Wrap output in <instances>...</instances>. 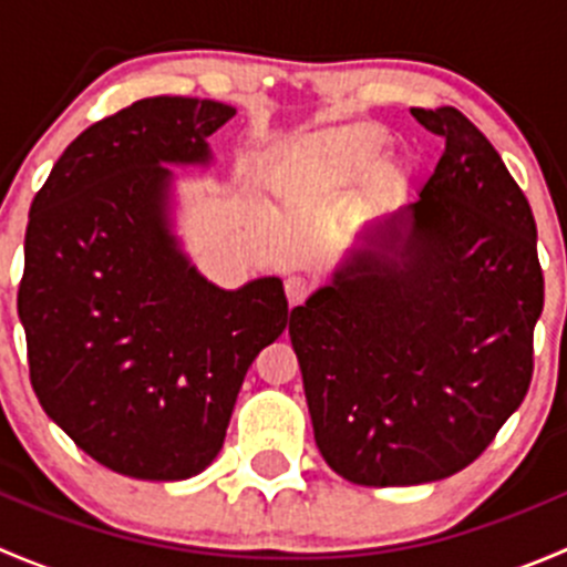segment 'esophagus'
Here are the masks:
<instances>
[{
    "label": "esophagus",
    "instance_id": "obj_1",
    "mask_svg": "<svg viewBox=\"0 0 567 567\" xmlns=\"http://www.w3.org/2000/svg\"><path fill=\"white\" fill-rule=\"evenodd\" d=\"M285 293H288L290 307H299L310 296V282L305 277H288L285 279Z\"/></svg>",
    "mask_w": 567,
    "mask_h": 567
}]
</instances>
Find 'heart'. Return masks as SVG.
<instances>
[{"instance_id": "b5f03b06", "label": "heart", "mask_w": 567, "mask_h": 567, "mask_svg": "<svg viewBox=\"0 0 567 567\" xmlns=\"http://www.w3.org/2000/svg\"><path fill=\"white\" fill-rule=\"evenodd\" d=\"M384 134L375 128H357L351 134L337 136L331 145L323 147V162L337 173H353V169L370 167L384 153Z\"/></svg>"}]
</instances>
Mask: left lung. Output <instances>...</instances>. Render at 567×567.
Listing matches in <instances>:
<instances>
[{"mask_svg":"<svg viewBox=\"0 0 567 567\" xmlns=\"http://www.w3.org/2000/svg\"><path fill=\"white\" fill-rule=\"evenodd\" d=\"M444 153L400 227L290 312L323 461L420 485L477 461L527 398L543 268L532 208L458 109H411Z\"/></svg>","mask_w":567,"mask_h":567,"instance_id":"left-lung-1","label":"left lung"}]
</instances>
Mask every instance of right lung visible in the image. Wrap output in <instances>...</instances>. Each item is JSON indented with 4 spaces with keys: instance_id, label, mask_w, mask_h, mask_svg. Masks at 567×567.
Wrapping results in <instances>:
<instances>
[{
    "instance_id": "obj_1",
    "label": "right lung",
    "mask_w": 567,
    "mask_h": 567,
    "mask_svg": "<svg viewBox=\"0 0 567 567\" xmlns=\"http://www.w3.org/2000/svg\"><path fill=\"white\" fill-rule=\"evenodd\" d=\"M236 109L158 95L76 136L35 194L19 318L30 381L79 450L136 480L219 455L257 353L288 326L282 279L221 290L169 233L167 164H208Z\"/></svg>"
}]
</instances>
